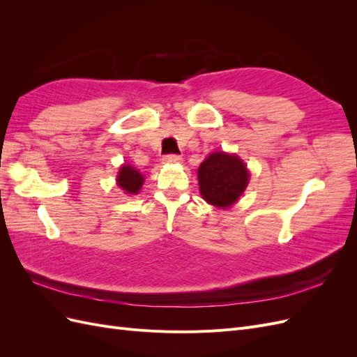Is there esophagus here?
<instances>
[{
  "mask_svg": "<svg viewBox=\"0 0 357 357\" xmlns=\"http://www.w3.org/2000/svg\"><path fill=\"white\" fill-rule=\"evenodd\" d=\"M162 160H164V164H180L183 158L180 155H167Z\"/></svg>",
  "mask_w": 357,
  "mask_h": 357,
  "instance_id": "esophagus-1",
  "label": "esophagus"
}]
</instances>
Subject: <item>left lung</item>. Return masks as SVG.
Here are the masks:
<instances>
[{"instance_id": "left-lung-1", "label": "left lung", "mask_w": 357, "mask_h": 357, "mask_svg": "<svg viewBox=\"0 0 357 357\" xmlns=\"http://www.w3.org/2000/svg\"><path fill=\"white\" fill-rule=\"evenodd\" d=\"M247 165L231 153L213 152L198 168L199 192L214 207L228 208L243 195L248 185Z\"/></svg>"}]
</instances>
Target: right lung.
I'll return each instance as SVG.
<instances>
[{"mask_svg": "<svg viewBox=\"0 0 357 357\" xmlns=\"http://www.w3.org/2000/svg\"><path fill=\"white\" fill-rule=\"evenodd\" d=\"M116 181H117V186L121 188L125 193H128V195H137L143 186L144 177L142 172L135 169L132 165L125 164L121 167V169H119Z\"/></svg>", "mask_w": 357, "mask_h": 357, "instance_id": "right-lung-1", "label": "right lung"}]
</instances>
